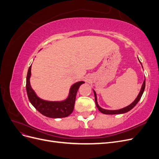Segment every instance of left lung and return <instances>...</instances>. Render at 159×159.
Wrapping results in <instances>:
<instances>
[{"mask_svg":"<svg viewBox=\"0 0 159 159\" xmlns=\"http://www.w3.org/2000/svg\"><path fill=\"white\" fill-rule=\"evenodd\" d=\"M139 59V58H138ZM141 63V61H140ZM142 65V64H141ZM143 67V66H142ZM145 80L143 81V84L142 85V87L141 89L140 90V92H139L138 96L137 97V98L134 99V102L130 104L128 106L122 108V109H117V110H108V109H105L101 107L99 105H98V99H97V95H96L95 91L93 90V92H94V95H95V104H96V106L98 108L99 111L103 114H107V115H115V114H122V113H127L128 111H129L130 110H131L135 105H137V103L139 102V101L140 100V99L141 98L143 93L144 92V90H145Z\"/></svg>","mask_w":159,"mask_h":159,"instance_id":"8db88e82","label":"left lung"}]
</instances>
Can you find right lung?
Listing matches in <instances>:
<instances>
[{
	"label": "right lung",
	"instance_id": "obj_1",
	"mask_svg": "<svg viewBox=\"0 0 159 159\" xmlns=\"http://www.w3.org/2000/svg\"><path fill=\"white\" fill-rule=\"evenodd\" d=\"M31 76V66L28 70L26 76V92L31 104L41 114L50 118H63L68 117L73 112L76 93L80 86L84 84L83 81L72 85L70 89L68 97L61 102H50L38 98L31 87L30 78Z\"/></svg>",
	"mask_w": 159,
	"mask_h": 159
}]
</instances>
